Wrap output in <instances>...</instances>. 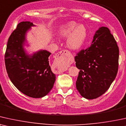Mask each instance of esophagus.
I'll return each mask as SVG.
<instances>
[{
  "label": "esophagus",
  "instance_id": "1",
  "mask_svg": "<svg viewBox=\"0 0 126 126\" xmlns=\"http://www.w3.org/2000/svg\"><path fill=\"white\" fill-rule=\"evenodd\" d=\"M71 58V53L67 50L61 51L55 55V59L57 64L60 65L59 73H62L66 70V67Z\"/></svg>",
  "mask_w": 126,
  "mask_h": 126
}]
</instances>
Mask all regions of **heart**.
Returning a JSON list of instances; mask_svg holds the SVG:
<instances>
[{"label": "heart", "mask_w": 126, "mask_h": 126, "mask_svg": "<svg viewBox=\"0 0 126 126\" xmlns=\"http://www.w3.org/2000/svg\"><path fill=\"white\" fill-rule=\"evenodd\" d=\"M59 34L67 37V46L71 49H78L81 47L87 36L86 27L82 24L78 25L74 21L68 22L62 25L59 30Z\"/></svg>", "instance_id": "1"}]
</instances>
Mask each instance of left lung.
<instances>
[{"instance_id":"1","label":"left lung","mask_w":126,"mask_h":126,"mask_svg":"<svg viewBox=\"0 0 126 126\" xmlns=\"http://www.w3.org/2000/svg\"><path fill=\"white\" fill-rule=\"evenodd\" d=\"M119 55V47L110 29L100 28L90 46L75 57L79 70L76 87L82 96L94 99L110 88L118 73Z\"/></svg>"}]
</instances>
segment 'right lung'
<instances>
[{
	"label": "right lung",
	"mask_w": 126,
	"mask_h": 126,
	"mask_svg": "<svg viewBox=\"0 0 126 126\" xmlns=\"http://www.w3.org/2000/svg\"><path fill=\"white\" fill-rule=\"evenodd\" d=\"M34 26L28 21L18 23L8 38L5 65L10 79L19 91L29 97L41 98L52 89L56 76L49 65L51 53L40 50L29 55L24 49L27 32Z\"/></svg>",
	"instance_id": "right-lung-1"
}]
</instances>
